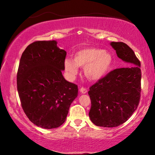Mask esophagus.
Wrapping results in <instances>:
<instances>
[{
    "label": "esophagus",
    "mask_w": 155,
    "mask_h": 155,
    "mask_svg": "<svg viewBox=\"0 0 155 155\" xmlns=\"http://www.w3.org/2000/svg\"><path fill=\"white\" fill-rule=\"evenodd\" d=\"M80 92H81V93L85 94V93H87V92H88V89L87 87H81L80 88Z\"/></svg>",
    "instance_id": "esophagus-1"
}]
</instances>
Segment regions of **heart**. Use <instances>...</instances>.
Returning a JSON list of instances; mask_svg holds the SVG:
<instances>
[{"label": "heart", "instance_id": "obj_1", "mask_svg": "<svg viewBox=\"0 0 155 155\" xmlns=\"http://www.w3.org/2000/svg\"><path fill=\"white\" fill-rule=\"evenodd\" d=\"M111 54L95 47H87L76 51L74 59L66 58L64 67L68 76L73 79L79 72V67L84 68V75L89 80L97 81L104 78L111 70Z\"/></svg>", "mask_w": 155, "mask_h": 155}]
</instances>
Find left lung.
<instances>
[{
	"mask_svg": "<svg viewBox=\"0 0 155 155\" xmlns=\"http://www.w3.org/2000/svg\"><path fill=\"white\" fill-rule=\"evenodd\" d=\"M118 58L129 66L111 71L90 87L89 116L95 125L117 127L132 116L138 108L141 91L140 62L123 42H111Z\"/></svg>",
	"mask_w": 155,
	"mask_h": 155,
	"instance_id": "1",
	"label": "left lung"
}]
</instances>
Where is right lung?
Masks as SVG:
<instances>
[{"label": "right lung", "mask_w": 155, "mask_h": 155, "mask_svg": "<svg viewBox=\"0 0 155 155\" xmlns=\"http://www.w3.org/2000/svg\"><path fill=\"white\" fill-rule=\"evenodd\" d=\"M66 51L55 41H35L23 51L17 74L21 106L30 121L46 129L65 122L78 87L64 79Z\"/></svg>", "instance_id": "obj_1"}]
</instances>
